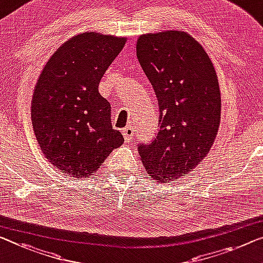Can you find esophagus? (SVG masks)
Returning a JSON list of instances; mask_svg holds the SVG:
<instances>
[{
  "label": "esophagus",
  "mask_w": 263,
  "mask_h": 263,
  "mask_svg": "<svg viewBox=\"0 0 263 263\" xmlns=\"http://www.w3.org/2000/svg\"><path fill=\"white\" fill-rule=\"evenodd\" d=\"M133 133H135V131H133L132 126H126L124 128L123 136H124L125 142H130V140L132 139V137H133Z\"/></svg>",
  "instance_id": "34e87169"
}]
</instances>
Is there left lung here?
<instances>
[{
  "label": "left lung",
  "instance_id": "1",
  "mask_svg": "<svg viewBox=\"0 0 263 263\" xmlns=\"http://www.w3.org/2000/svg\"><path fill=\"white\" fill-rule=\"evenodd\" d=\"M137 57L159 105L158 133L139 144V156L152 178L176 181L204 159L217 135L216 72L203 47L184 31L142 35Z\"/></svg>",
  "mask_w": 263,
  "mask_h": 263
}]
</instances>
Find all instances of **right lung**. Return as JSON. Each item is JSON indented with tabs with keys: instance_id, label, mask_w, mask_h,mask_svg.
I'll return each mask as SVG.
<instances>
[{
	"instance_id": "1",
	"label": "right lung",
	"mask_w": 263,
	"mask_h": 263,
	"mask_svg": "<svg viewBox=\"0 0 263 263\" xmlns=\"http://www.w3.org/2000/svg\"><path fill=\"white\" fill-rule=\"evenodd\" d=\"M126 42L92 33L66 41L35 86L31 121L41 150L64 174L88 176L124 143L112 127L111 105L99 82Z\"/></svg>"
}]
</instances>
